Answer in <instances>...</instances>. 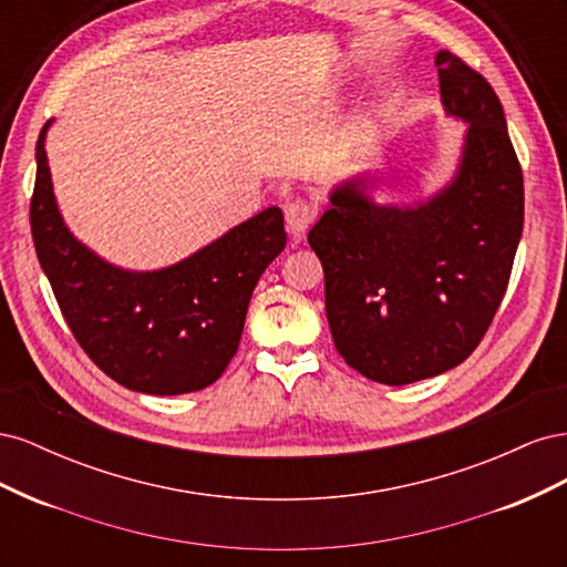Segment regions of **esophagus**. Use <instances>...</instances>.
<instances>
[{"mask_svg":"<svg viewBox=\"0 0 567 567\" xmlns=\"http://www.w3.org/2000/svg\"><path fill=\"white\" fill-rule=\"evenodd\" d=\"M317 217V210L312 203H307L302 198H293L286 203V227L296 238H300Z\"/></svg>","mask_w":567,"mask_h":567,"instance_id":"1","label":"esophagus"}]
</instances>
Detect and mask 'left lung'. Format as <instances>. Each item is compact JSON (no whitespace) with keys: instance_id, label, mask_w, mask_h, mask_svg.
<instances>
[{"instance_id":"8db88e82","label":"left lung","mask_w":567,"mask_h":567,"mask_svg":"<svg viewBox=\"0 0 567 567\" xmlns=\"http://www.w3.org/2000/svg\"><path fill=\"white\" fill-rule=\"evenodd\" d=\"M435 65L444 115L466 123L450 182L421 200L381 203V177L357 173L331 188L307 234L338 352L383 385L433 379L477 348L523 234V169L499 99L452 51Z\"/></svg>"}]
</instances>
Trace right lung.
Wrapping results in <instances>:
<instances>
[{
    "label": "right lung",
    "instance_id": "right-lung-1",
    "mask_svg": "<svg viewBox=\"0 0 567 567\" xmlns=\"http://www.w3.org/2000/svg\"><path fill=\"white\" fill-rule=\"evenodd\" d=\"M51 123L35 146L30 227L75 340L127 390L184 394L208 388L236 354L252 290L286 246L281 208L271 205L175 265L123 269L65 225L44 148Z\"/></svg>",
    "mask_w": 567,
    "mask_h": 567
}]
</instances>
